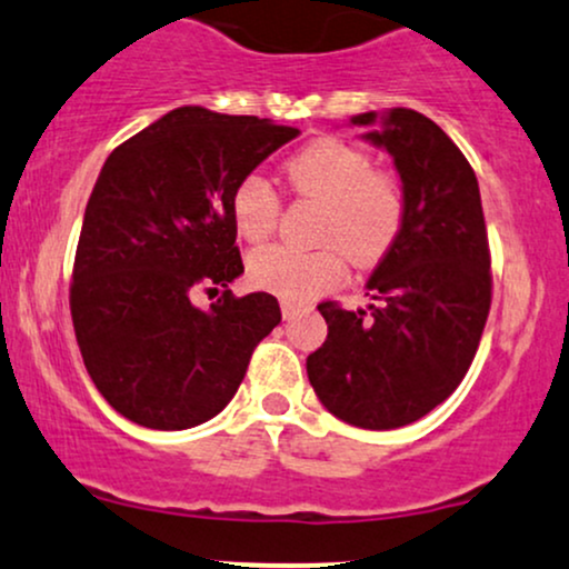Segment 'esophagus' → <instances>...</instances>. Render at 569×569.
I'll return each mask as SVG.
<instances>
[{"label": "esophagus", "instance_id": "obj_1", "mask_svg": "<svg viewBox=\"0 0 569 569\" xmlns=\"http://www.w3.org/2000/svg\"><path fill=\"white\" fill-rule=\"evenodd\" d=\"M296 315H301V306L287 301V298H284V301H282V317L284 319H292Z\"/></svg>", "mask_w": 569, "mask_h": 569}]
</instances>
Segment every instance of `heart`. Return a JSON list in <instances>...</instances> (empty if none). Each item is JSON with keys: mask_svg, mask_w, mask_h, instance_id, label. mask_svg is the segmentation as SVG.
<instances>
[{"mask_svg": "<svg viewBox=\"0 0 569 569\" xmlns=\"http://www.w3.org/2000/svg\"><path fill=\"white\" fill-rule=\"evenodd\" d=\"M287 182L298 199L319 203L315 222L317 250L260 247L247 260L258 287L287 298L311 301L333 290L347 277V258L376 263L392 250L406 226L403 184L389 171L376 169L373 158L341 139H315L284 163ZM282 199L260 171L241 177L231 193V217L247 241H266L277 231Z\"/></svg>", "mask_w": 569, "mask_h": 569, "instance_id": "1", "label": "heart"}]
</instances>
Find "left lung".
Wrapping results in <instances>:
<instances>
[{
    "label": "left lung",
    "instance_id": "left-lung-1",
    "mask_svg": "<svg viewBox=\"0 0 569 569\" xmlns=\"http://www.w3.org/2000/svg\"><path fill=\"white\" fill-rule=\"evenodd\" d=\"M373 120L366 112L352 123ZM366 139L395 158L406 226L368 279V311L317 306L328 338L306 373L333 417L395 430L443 403L468 373L491 306V252L473 166L440 126L398 107Z\"/></svg>",
    "mask_w": 569,
    "mask_h": 569
}]
</instances>
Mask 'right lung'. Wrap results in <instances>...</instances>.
<instances>
[{"mask_svg":"<svg viewBox=\"0 0 569 569\" xmlns=\"http://www.w3.org/2000/svg\"><path fill=\"white\" fill-rule=\"evenodd\" d=\"M298 137L254 114L180 107L112 150L88 199L69 309L101 398L150 430H188L231 403L282 319L277 298H236L244 273L231 193ZM218 301L199 310L192 298Z\"/></svg>","mask_w":569,"mask_h":569,"instance_id":"obj_1","label":"right lung"}]
</instances>
